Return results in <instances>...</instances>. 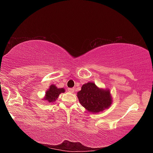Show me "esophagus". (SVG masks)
I'll list each match as a JSON object with an SVG mask.
<instances>
[{
  "mask_svg": "<svg viewBox=\"0 0 153 153\" xmlns=\"http://www.w3.org/2000/svg\"><path fill=\"white\" fill-rule=\"evenodd\" d=\"M74 90H75V89L73 88H69V89H68V91H69V92H71V93L74 92Z\"/></svg>",
  "mask_w": 153,
  "mask_h": 153,
  "instance_id": "34e87169",
  "label": "esophagus"
}]
</instances>
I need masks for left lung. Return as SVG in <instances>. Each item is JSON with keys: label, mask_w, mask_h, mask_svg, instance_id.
<instances>
[{"label": "left lung", "mask_w": 153, "mask_h": 153, "mask_svg": "<svg viewBox=\"0 0 153 153\" xmlns=\"http://www.w3.org/2000/svg\"><path fill=\"white\" fill-rule=\"evenodd\" d=\"M79 103L90 113H98L108 108L112 104V97L108 89H102L93 82H88L77 93Z\"/></svg>", "instance_id": "obj_1"}]
</instances>
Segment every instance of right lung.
<instances>
[{"label":"right lung","mask_w":153,"mask_h":153,"mask_svg":"<svg viewBox=\"0 0 153 153\" xmlns=\"http://www.w3.org/2000/svg\"><path fill=\"white\" fill-rule=\"evenodd\" d=\"M64 88H57L55 85H51L49 89L46 90L45 97L44 99L45 100H47L48 102H53L54 101L57 99L61 93L65 92Z\"/></svg>","instance_id":"obj_1"}]
</instances>
